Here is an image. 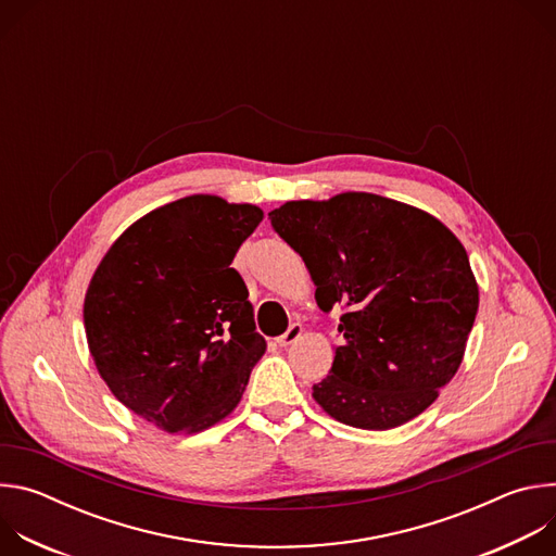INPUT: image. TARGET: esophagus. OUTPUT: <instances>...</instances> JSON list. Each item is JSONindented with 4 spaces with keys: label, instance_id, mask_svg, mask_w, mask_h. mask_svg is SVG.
<instances>
[{
    "label": "esophagus",
    "instance_id": "34e87169",
    "mask_svg": "<svg viewBox=\"0 0 556 556\" xmlns=\"http://www.w3.org/2000/svg\"><path fill=\"white\" fill-rule=\"evenodd\" d=\"M301 334H303V326H301V324H290V328H288V330L277 339V343H279L281 348L292 345Z\"/></svg>",
    "mask_w": 556,
    "mask_h": 556
}]
</instances>
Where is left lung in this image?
I'll return each instance as SVG.
<instances>
[{
    "mask_svg": "<svg viewBox=\"0 0 556 556\" xmlns=\"http://www.w3.org/2000/svg\"><path fill=\"white\" fill-rule=\"evenodd\" d=\"M316 286L345 307L314 401L343 425L384 431L420 416L457 371L480 290L457 237L433 215L374 193L299 200L268 213Z\"/></svg>",
    "mask_w": 556,
    "mask_h": 556,
    "instance_id": "obj_1",
    "label": "left lung"
}]
</instances>
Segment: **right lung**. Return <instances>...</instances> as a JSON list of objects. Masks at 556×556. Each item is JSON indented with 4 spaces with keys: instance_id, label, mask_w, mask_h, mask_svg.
Returning <instances> with one entry per match:
<instances>
[{
    "instance_id": "1",
    "label": "right lung",
    "mask_w": 556,
    "mask_h": 556,
    "mask_svg": "<svg viewBox=\"0 0 556 556\" xmlns=\"http://www.w3.org/2000/svg\"><path fill=\"white\" fill-rule=\"evenodd\" d=\"M264 219L253 204L189 195L134 222L84 305L90 354L116 399L169 433L226 418L266 341L235 253Z\"/></svg>"
}]
</instances>
